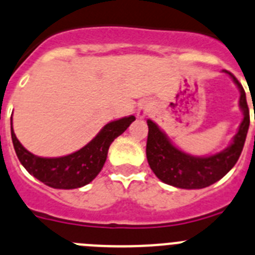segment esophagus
<instances>
[{
	"instance_id": "1",
	"label": "esophagus",
	"mask_w": 255,
	"mask_h": 255,
	"mask_svg": "<svg viewBox=\"0 0 255 255\" xmlns=\"http://www.w3.org/2000/svg\"><path fill=\"white\" fill-rule=\"evenodd\" d=\"M150 110H152V103H150L149 101H144V102H141L140 105H139V107H138V117H139V119H144V117L149 114Z\"/></svg>"
}]
</instances>
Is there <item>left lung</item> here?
I'll list each match as a JSON object with an SVG mask.
<instances>
[{
    "label": "left lung",
    "mask_w": 255,
    "mask_h": 255,
    "mask_svg": "<svg viewBox=\"0 0 255 255\" xmlns=\"http://www.w3.org/2000/svg\"><path fill=\"white\" fill-rule=\"evenodd\" d=\"M238 85L240 91L239 106L244 119L234 136L233 143L226 149L207 157H195L176 148L159 129L157 124L147 120V159L154 175L164 184L180 189H203L215 184L235 166L244 148L248 129L251 124L249 107L243 85L233 74L224 70Z\"/></svg>",
    "instance_id": "8db88e82"
}]
</instances>
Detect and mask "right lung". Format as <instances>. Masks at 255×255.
<instances>
[{
	"instance_id": "obj_1",
	"label": "right lung",
	"mask_w": 255,
	"mask_h": 255,
	"mask_svg": "<svg viewBox=\"0 0 255 255\" xmlns=\"http://www.w3.org/2000/svg\"><path fill=\"white\" fill-rule=\"evenodd\" d=\"M134 120V116H128L111 121L103 126L96 138L82 149L57 158L38 157L22 147L13 132L12 119L11 138L20 163L35 179L55 189H76L96 179L105 164L111 143L123 134Z\"/></svg>"
}]
</instances>
